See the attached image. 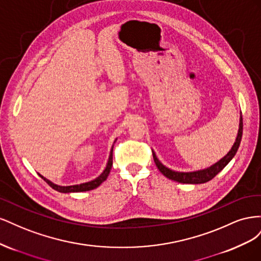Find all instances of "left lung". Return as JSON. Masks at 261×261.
I'll list each match as a JSON object with an SVG mask.
<instances>
[{
  "label": "left lung",
  "instance_id": "left-lung-1",
  "mask_svg": "<svg viewBox=\"0 0 261 261\" xmlns=\"http://www.w3.org/2000/svg\"><path fill=\"white\" fill-rule=\"evenodd\" d=\"M242 135H243V117H242V114H241L238 137H236L235 143H234L233 147L231 148L230 151H228L227 154H225L222 158V159L219 160L217 163H215L213 165H211V167H209L207 169H203V170L194 171V172L173 171V170L165 167V165H163L159 161V159H158L154 152H152L153 160H154L156 168L159 169V171L162 173V174L165 177H168L172 180L178 181V183H183V184H202V183H206V181H209L210 179L215 177L218 174V173L222 171L225 168V165L233 159L234 155L236 154V152H238L239 147H240L241 140H242Z\"/></svg>",
  "mask_w": 261,
  "mask_h": 261
}]
</instances>
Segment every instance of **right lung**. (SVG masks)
I'll use <instances>...</instances> for the list:
<instances>
[{
	"label": "right lung",
	"mask_w": 261,
	"mask_h": 261,
	"mask_svg": "<svg viewBox=\"0 0 261 261\" xmlns=\"http://www.w3.org/2000/svg\"><path fill=\"white\" fill-rule=\"evenodd\" d=\"M113 147L110 151V156H109V161L107 163V167L105 169V171L101 173V174L90 181H87V183H83L80 185H70V186H60L52 183L51 180L46 179L45 177H43L41 174H39V176H41V178H43L46 183H48L53 189L58 191L60 193H78V192H87V191H91V189L97 188L98 186H100L103 181L107 179V177L109 176V173L111 171L112 168V163H113Z\"/></svg>",
	"instance_id": "add662e5"
}]
</instances>
